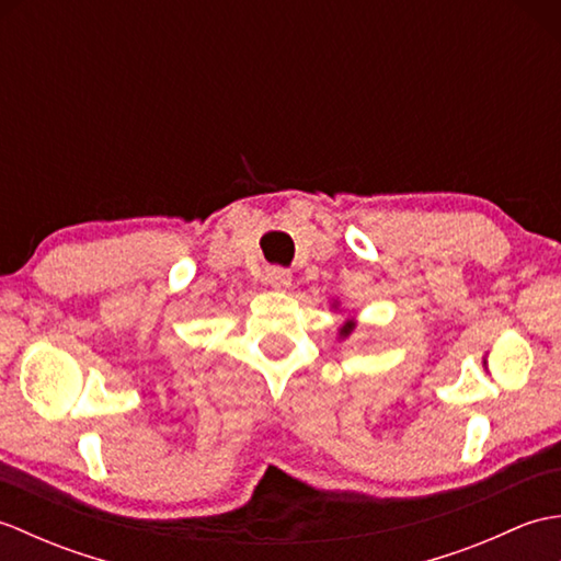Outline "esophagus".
Here are the masks:
<instances>
[{
    "mask_svg": "<svg viewBox=\"0 0 561 561\" xmlns=\"http://www.w3.org/2000/svg\"><path fill=\"white\" fill-rule=\"evenodd\" d=\"M267 282H270L272 289L287 291L291 287V282H294V274L289 270H282V267H270L267 270Z\"/></svg>",
    "mask_w": 561,
    "mask_h": 561,
    "instance_id": "esophagus-1",
    "label": "esophagus"
}]
</instances>
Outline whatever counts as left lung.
Listing matches in <instances>:
<instances>
[{"label": "left lung", "mask_w": 561, "mask_h": 561, "mask_svg": "<svg viewBox=\"0 0 561 561\" xmlns=\"http://www.w3.org/2000/svg\"><path fill=\"white\" fill-rule=\"evenodd\" d=\"M332 308H335V311H340V301H332ZM354 330H356V318H354V316H347V318H344L342 328L337 330V340H340V342L347 340Z\"/></svg>", "instance_id": "obj_1"}]
</instances>
